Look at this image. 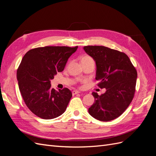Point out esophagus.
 Masks as SVG:
<instances>
[{"mask_svg": "<svg viewBox=\"0 0 156 156\" xmlns=\"http://www.w3.org/2000/svg\"><path fill=\"white\" fill-rule=\"evenodd\" d=\"M79 93H80V91H79L78 90H74V91H73V95H76V94H79Z\"/></svg>", "mask_w": 156, "mask_h": 156, "instance_id": "obj_1", "label": "esophagus"}]
</instances>
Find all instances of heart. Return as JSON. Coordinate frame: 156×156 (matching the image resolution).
<instances>
[{
    "label": "heart",
    "mask_w": 156,
    "mask_h": 156,
    "mask_svg": "<svg viewBox=\"0 0 156 156\" xmlns=\"http://www.w3.org/2000/svg\"><path fill=\"white\" fill-rule=\"evenodd\" d=\"M90 58H91L88 57V56H83L81 60H86V59H90Z\"/></svg>",
    "instance_id": "heart-1"
}]
</instances>
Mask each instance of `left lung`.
Wrapping results in <instances>:
<instances>
[{"label":"left lung","mask_w":156,"mask_h":156,"mask_svg":"<svg viewBox=\"0 0 156 156\" xmlns=\"http://www.w3.org/2000/svg\"><path fill=\"white\" fill-rule=\"evenodd\" d=\"M83 49L95 61L98 86L106 89L101 95L92 93L95 102L88 112L99 121H112L121 116L133 100L136 70L122 52L104 46H85Z\"/></svg>","instance_id":"8db88e82"}]
</instances>
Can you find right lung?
<instances>
[{"mask_svg": "<svg viewBox=\"0 0 156 156\" xmlns=\"http://www.w3.org/2000/svg\"><path fill=\"white\" fill-rule=\"evenodd\" d=\"M78 46H46L27 51L17 70L22 98L28 109L43 119L58 117L65 112L73 96L69 89L52 88L51 80L65 69Z\"/></svg>", "mask_w": 156, "mask_h": 156, "instance_id": "obj_1", "label": "right lung"}]
</instances>
